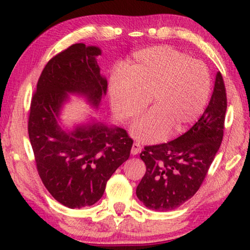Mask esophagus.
Wrapping results in <instances>:
<instances>
[{
	"label": "esophagus",
	"mask_w": 250,
	"mask_h": 250,
	"mask_svg": "<svg viewBox=\"0 0 250 250\" xmlns=\"http://www.w3.org/2000/svg\"><path fill=\"white\" fill-rule=\"evenodd\" d=\"M139 152H141V146L138 142H134L132 145V149H131V153H132V155H135Z\"/></svg>",
	"instance_id": "1"
}]
</instances>
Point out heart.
Masks as SVG:
<instances>
[{"label":"heart","mask_w":250,"mask_h":250,"mask_svg":"<svg viewBox=\"0 0 250 250\" xmlns=\"http://www.w3.org/2000/svg\"><path fill=\"white\" fill-rule=\"evenodd\" d=\"M109 83L113 111L130 120L147 107L153 108L131 125V134L142 142L161 141L172 130L185 132L206 108L210 95L208 69L200 61L167 46L139 50Z\"/></svg>","instance_id":"heart-1"}]
</instances>
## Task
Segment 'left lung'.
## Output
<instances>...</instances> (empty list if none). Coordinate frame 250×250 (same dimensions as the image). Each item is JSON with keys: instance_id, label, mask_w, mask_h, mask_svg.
Segmentation results:
<instances>
[{"instance_id": "1", "label": "left lung", "mask_w": 250, "mask_h": 250, "mask_svg": "<svg viewBox=\"0 0 250 250\" xmlns=\"http://www.w3.org/2000/svg\"><path fill=\"white\" fill-rule=\"evenodd\" d=\"M226 109L225 84L217 71L209 104L196 124L175 140L145 147L140 158L146 171L137 196L147 208L173 210L198 191L221 146Z\"/></svg>"}]
</instances>
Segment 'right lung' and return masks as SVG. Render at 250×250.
Masks as SVG:
<instances>
[{"mask_svg": "<svg viewBox=\"0 0 250 250\" xmlns=\"http://www.w3.org/2000/svg\"><path fill=\"white\" fill-rule=\"evenodd\" d=\"M97 46L74 44L46 64L32 98L28 135L42 181L55 200L69 208L91 206L104 195L107 181L130 156L132 139L125 130L98 118L62 122L69 96L95 109L107 94Z\"/></svg>", "mask_w": 250, "mask_h": 250, "instance_id": "obj_1", "label": "right lung"}]
</instances>
